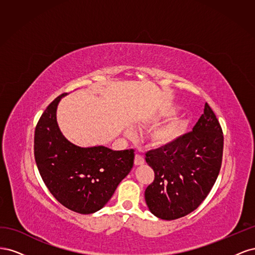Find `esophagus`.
Here are the masks:
<instances>
[{
    "mask_svg": "<svg viewBox=\"0 0 255 255\" xmlns=\"http://www.w3.org/2000/svg\"><path fill=\"white\" fill-rule=\"evenodd\" d=\"M144 163V158H143V156L142 155H140V154H136L135 155V159H134V164L136 165V166H138V165H142Z\"/></svg>",
    "mask_w": 255,
    "mask_h": 255,
    "instance_id": "1",
    "label": "esophagus"
}]
</instances>
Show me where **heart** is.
Returning <instances> with one entry per match:
<instances>
[{"label":"heart","instance_id":"heart-1","mask_svg":"<svg viewBox=\"0 0 255 255\" xmlns=\"http://www.w3.org/2000/svg\"><path fill=\"white\" fill-rule=\"evenodd\" d=\"M175 113V109H168L161 113L157 118H166L169 117ZM187 128V121L175 117L168 120L164 125H161L155 128H153L149 134V140L152 145L155 146H164L168 145L174 141H176L179 138L185 133ZM128 134H132L130 130H128Z\"/></svg>","mask_w":255,"mask_h":255}]
</instances>
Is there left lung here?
Returning <instances> with one entry per match:
<instances>
[{"label":"left lung","mask_w":255,"mask_h":255,"mask_svg":"<svg viewBox=\"0 0 255 255\" xmlns=\"http://www.w3.org/2000/svg\"><path fill=\"white\" fill-rule=\"evenodd\" d=\"M223 152V134L207 103L192 132L176 141L145 153L154 181L144 191L150 212L174 220L194 212L217 180Z\"/></svg>","instance_id":"left-lung-1"}]
</instances>
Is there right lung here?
I'll return each instance as SVG.
<instances>
[{
  "label": "right lung",
  "mask_w": 255,
  "mask_h": 255,
  "mask_svg": "<svg viewBox=\"0 0 255 255\" xmlns=\"http://www.w3.org/2000/svg\"><path fill=\"white\" fill-rule=\"evenodd\" d=\"M60 95L47 107L35 129L36 165L51 194L65 207L92 214L110 201L134 164V150L81 148L67 140L56 120Z\"/></svg>",
  "instance_id": "obj_1"
}]
</instances>
